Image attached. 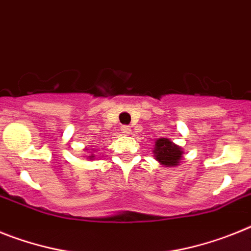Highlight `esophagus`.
I'll list each match as a JSON object with an SVG mask.
<instances>
[{
    "label": "esophagus",
    "mask_w": 251,
    "mask_h": 251,
    "mask_svg": "<svg viewBox=\"0 0 251 251\" xmlns=\"http://www.w3.org/2000/svg\"><path fill=\"white\" fill-rule=\"evenodd\" d=\"M121 132H123L124 135H128V134H131V127H130V126H126V125H124L123 127H121Z\"/></svg>",
    "instance_id": "1"
}]
</instances>
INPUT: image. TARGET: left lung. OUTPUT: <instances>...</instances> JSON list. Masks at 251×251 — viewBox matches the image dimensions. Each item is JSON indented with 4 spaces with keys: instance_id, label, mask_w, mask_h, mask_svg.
Wrapping results in <instances>:
<instances>
[{
    "instance_id": "1",
    "label": "left lung",
    "mask_w": 251,
    "mask_h": 251,
    "mask_svg": "<svg viewBox=\"0 0 251 251\" xmlns=\"http://www.w3.org/2000/svg\"><path fill=\"white\" fill-rule=\"evenodd\" d=\"M152 154L159 163L164 167H177L182 162L184 150L174 144L171 139L159 138L152 148Z\"/></svg>"
}]
</instances>
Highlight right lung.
<instances>
[{"mask_svg": "<svg viewBox=\"0 0 251 251\" xmlns=\"http://www.w3.org/2000/svg\"><path fill=\"white\" fill-rule=\"evenodd\" d=\"M87 150H89V149H87V148H86V149H84V151H87ZM93 152H95V149H91V152H89V155H86V156H84V158L89 159V160H93V159L96 158Z\"/></svg>", "mask_w": 251, "mask_h": 251, "instance_id": "add662e5", "label": "right lung"}]
</instances>
